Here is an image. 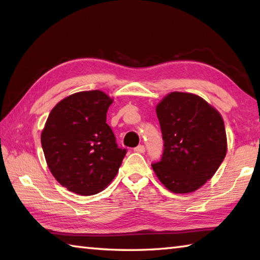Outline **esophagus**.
Here are the masks:
<instances>
[{
	"mask_svg": "<svg viewBox=\"0 0 260 260\" xmlns=\"http://www.w3.org/2000/svg\"><path fill=\"white\" fill-rule=\"evenodd\" d=\"M134 152L136 153H144L145 152V146L144 145H139L134 148Z\"/></svg>",
	"mask_w": 260,
	"mask_h": 260,
	"instance_id": "1",
	"label": "esophagus"
}]
</instances>
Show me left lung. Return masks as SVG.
I'll list each match as a JSON object with an SVG mask.
<instances>
[{
	"instance_id": "1",
	"label": "left lung",
	"mask_w": 260,
	"mask_h": 260,
	"mask_svg": "<svg viewBox=\"0 0 260 260\" xmlns=\"http://www.w3.org/2000/svg\"><path fill=\"white\" fill-rule=\"evenodd\" d=\"M164 141L161 161L152 168L174 193H190L217 172L227 154L221 115L200 96L173 91L156 106Z\"/></svg>"
}]
</instances>
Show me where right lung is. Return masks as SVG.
<instances>
[{
    "mask_svg": "<svg viewBox=\"0 0 260 260\" xmlns=\"http://www.w3.org/2000/svg\"><path fill=\"white\" fill-rule=\"evenodd\" d=\"M113 99L101 90L80 91L60 101L48 116L41 145L60 184L81 196L103 191L118 172L126 150L116 144L106 113Z\"/></svg>",
    "mask_w": 260,
    "mask_h": 260,
    "instance_id": "obj_1",
    "label": "right lung"
}]
</instances>
